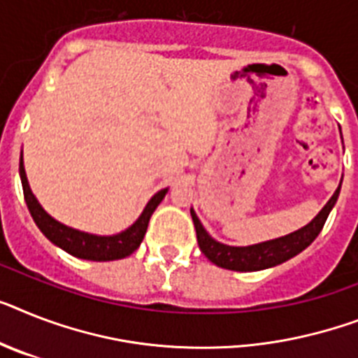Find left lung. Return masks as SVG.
Masks as SVG:
<instances>
[{
    "label": "left lung",
    "mask_w": 358,
    "mask_h": 358,
    "mask_svg": "<svg viewBox=\"0 0 358 358\" xmlns=\"http://www.w3.org/2000/svg\"><path fill=\"white\" fill-rule=\"evenodd\" d=\"M342 179L331 199L327 201L324 208L313 217L306 227L294 230L291 234L282 236V238L268 239V241H262V243L247 245V247H234V245H225L212 238L205 230V227L201 225L199 217L196 215L194 208H190L192 221L196 227L197 243H199L201 252L205 254L206 258L210 259L212 264H215L221 268H229V271H239V273H249V271H262V268L276 267V265L287 262V259L294 258L296 254L306 250L309 245L315 241L318 234H320L322 227L326 223L327 215L333 210L338 194H341Z\"/></svg>",
    "instance_id": "left-lung-1"
}]
</instances>
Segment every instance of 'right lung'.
<instances>
[{"instance_id":"add662e5","label":"right lung","mask_w":358,"mask_h":358,"mask_svg":"<svg viewBox=\"0 0 358 358\" xmlns=\"http://www.w3.org/2000/svg\"><path fill=\"white\" fill-rule=\"evenodd\" d=\"M20 177H22L25 203L29 206L32 220L38 225V229L41 230V234L45 236L51 243H55L56 247L69 252L71 256L80 259H91V262H113V259H122L131 252H135L138 249V245L143 243L150 217L159 206V203L168 194V188L159 190L152 199L148 201V205L144 206L143 214L138 215L137 221L126 230L111 236H99L64 225V223H60V221L55 220L52 215L43 210V206L38 203L36 196L32 194L29 181H27L25 166H23V150L22 157H20Z\"/></svg>"}]
</instances>
